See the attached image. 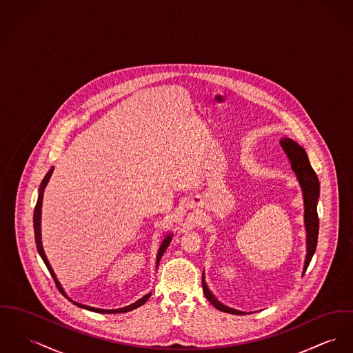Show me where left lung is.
I'll return each mask as SVG.
<instances>
[{
    "label": "left lung",
    "mask_w": 353,
    "mask_h": 353,
    "mask_svg": "<svg viewBox=\"0 0 353 353\" xmlns=\"http://www.w3.org/2000/svg\"><path fill=\"white\" fill-rule=\"evenodd\" d=\"M281 145L283 150L286 152L292 168L297 174L299 184L302 187V193H303V201H305V225H306V245H307V254L305 259V266H303V272H306L316 247H317V238H319V215H317V201L320 196V183L316 176V172L310 166L309 159L299 143H296L290 138H282ZM203 292L205 294L207 299L219 309L220 312L231 313V314H244L243 312L231 309L223 303H220L214 294L210 292V289L205 285L204 275H203Z\"/></svg>",
    "instance_id": "1"
}]
</instances>
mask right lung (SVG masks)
<instances>
[{"instance_id":"obj_1","label":"right lung","mask_w":353,"mask_h":353,"mask_svg":"<svg viewBox=\"0 0 353 353\" xmlns=\"http://www.w3.org/2000/svg\"><path fill=\"white\" fill-rule=\"evenodd\" d=\"M52 172H54V168H51V169H50V172L46 174V177L43 179V181H41V184H40V190H39V197H37V203H36V207H34V211H33V228H34V241H36V247H37V251H39L40 256L43 258V261H44V263H46V266H47L48 272H51V275H52V278H54V283H56L57 289L60 290V293H61V294H63L65 299H70V297H67V294L64 293V290H63L61 285L59 283V281H57V278H56V275H54L52 268L50 266V262H48V259H47V256H46V254H44V250H43V244H41V228H40V223H41V204H43V193H44V188H46V185H47V183H48V180H50V177H51V174H52ZM170 239H172V236H170V235H168V236L163 239V244H161V247H160V250H159V254H157V268H159V262H160V259H161V256H163V252H165V250H166V247H168L169 243H170ZM150 296H152V293L146 294L145 297H142V299H138L137 302L132 303V305H129V306H126V307H121V309H112V310L97 309V307H91V306H87V305H81V303H78V302H75V301H72V299H70V301H71V302H74L75 305L81 306V307H84V309H87V310H91V312H97V313H106V314H115V313H126V312H130V310L136 309V307H138V306H142V305H143V303H145V302L149 299Z\"/></svg>"}]
</instances>
